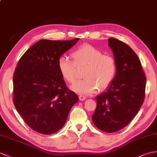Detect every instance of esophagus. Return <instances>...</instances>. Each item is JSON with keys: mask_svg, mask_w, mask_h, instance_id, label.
<instances>
[{"mask_svg": "<svg viewBox=\"0 0 157 157\" xmlns=\"http://www.w3.org/2000/svg\"><path fill=\"white\" fill-rule=\"evenodd\" d=\"M79 99L80 101H84V100H85L86 98L85 96L82 95H79Z\"/></svg>", "mask_w": 157, "mask_h": 157, "instance_id": "1", "label": "esophagus"}]
</instances>
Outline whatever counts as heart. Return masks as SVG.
Masks as SVG:
<instances>
[{
	"instance_id": "heart-1",
	"label": "heart",
	"mask_w": 157,
	"mask_h": 157,
	"mask_svg": "<svg viewBox=\"0 0 157 157\" xmlns=\"http://www.w3.org/2000/svg\"><path fill=\"white\" fill-rule=\"evenodd\" d=\"M72 58L62 56L58 67L62 78L68 83L75 80L76 66H86L83 71V79L71 86L72 91L82 95H90L106 88L113 81L117 71L115 59L90 44H85L72 52Z\"/></svg>"
}]
</instances>
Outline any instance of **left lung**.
Returning a JSON list of instances; mask_svg holds the SVG:
<instances>
[{
	"mask_svg": "<svg viewBox=\"0 0 157 157\" xmlns=\"http://www.w3.org/2000/svg\"><path fill=\"white\" fill-rule=\"evenodd\" d=\"M117 71L106 91L96 98L97 107L92 121L100 130L114 132L132 120L141 107L145 93L146 77L135 52L120 40L110 38Z\"/></svg>",
	"mask_w": 157,
	"mask_h": 157,
	"instance_id": "1",
	"label": "left lung"
}]
</instances>
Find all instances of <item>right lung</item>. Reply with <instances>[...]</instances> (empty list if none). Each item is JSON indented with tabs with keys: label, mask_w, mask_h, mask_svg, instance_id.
I'll return each mask as SVG.
<instances>
[{
	"label": "right lung",
	"mask_w": 157,
	"mask_h": 157,
	"mask_svg": "<svg viewBox=\"0 0 157 157\" xmlns=\"http://www.w3.org/2000/svg\"><path fill=\"white\" fill-rule=\"evenodd\" d=\"M71 40H41L20 59L13 75V102L32 129L50 135L61 129L78 96L60 74L59 57L74 46Z\"/></svg>",
	"instance_id": "add662e5"
}]
</instances>
